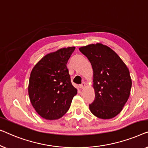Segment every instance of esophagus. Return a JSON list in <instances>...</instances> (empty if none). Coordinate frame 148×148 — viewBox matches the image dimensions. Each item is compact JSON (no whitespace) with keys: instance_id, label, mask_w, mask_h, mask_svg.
<instances>
[{"instance_id":"esophagus-1","label":"esophagus","mask_w":148,"mask_h":148,"mask_svg":"<svg viewBox=\"0 0 148 148\" xmlns=\"http://www.w3.org/2000/svg\"><path fill=\"white\" fill-rule=\"evenodd\" d=\"M84 87H85V83L84 82H82V84L80 85V88H84Z\"/></svg>"}]
</instances>
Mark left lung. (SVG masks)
Returning <instances> with one entry per match:
<instances>
[{
  "mask_svg": "<svg viewBox=\"0 0 148 148\" xmlns=\"http://www.w3.org/2000/svg\"><path fill=\"white\" fill-rule=\"evenodd\" d=\"M79 50L86 56L93 70L95 99L89 105L90 111L102 119L115 117L130 97V70L113 49L102 43L81 47Z\"/></svg>",
  "mask_w": 148,
  "mask_h": 148,
  "instance_id": "left-lung-1",
  "label": "left lung"
}]
</instances>
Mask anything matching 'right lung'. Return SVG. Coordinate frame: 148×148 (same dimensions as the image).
<instances>
[{
	"label": "right lung",
	"instance_id": "1",
	"mask_svg": "<svg viewBox=\"0 0 148 148\" xmlns=\"http://www.w3.org/2000/svg\"><path fill=\"white\" fill-rule=\"evenodd\" d=\"M75 47L47 54L33 67L28 93L33 108L47 120L61 118L70 109L77 89L71 83L66 66Z\"/></svg>",
	"mask_w": 148,
	"mask_h": 148
}]
</instances>
